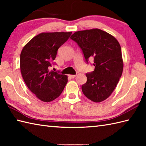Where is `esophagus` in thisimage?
I'll list each match as a JSON object with an SVG mask.
<instances>
[{"mask_svg": "<svg viewBox=\"0 0 146 146\" xmlns=\"http://www.w3.org/2000/svg\"><path fill=\"white\" fill-rule=\"evenodd\" d=\"M69 76L71 78H75L76 75H69Z\"/></svg>", "mask_w": 146, "mask_h": 146, "instance_id": "34e87169", "label": "esophagus"}]
</instances>
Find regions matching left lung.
<instances>
[{
    "instance_id": "8db88e82",
    "label": "left lung",
    "mask_w": 146,
    "mask_h": 146,
    "mask_svg": "<svg viewBox=\"0 0 146 146\" xmlns=\"http://www.w3.org/2000/svg\"><path fill=\"white\" fill-rule=\"evenodd\" d=\"M70 38L82 49L86 61L94 59L95 70L86 73L87 82L82 86L86 97L101 102L110 97L122 76L123 63L121 47L116 38L99 29L76 31Z\"/></svg>"
}]
</instances>
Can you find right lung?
Returning <instances> with one entry per match:
<instances>
[{
    "label": "right lung",
    "instance_id": "obj_1",
    "mask_svg": "<svg viewBox=\"0 0 146 146\" xmlns=\"http://www.w3.org/2000/svg\"><path fill=\"white\" fill-rule=\"evenodd\" d=\"M71 32L42 33L35 36L22 49L20 68L24 82L40 100L49 102L57 98L68 82V76L49 71L58 48Z\"/></svg>",
    "mask_w": 146,
    "mask_h": 146
}]
</instances>
